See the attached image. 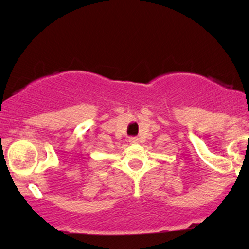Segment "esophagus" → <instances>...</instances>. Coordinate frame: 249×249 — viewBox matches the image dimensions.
I'll list each match as a JSON object with an SVG mask.
<instances>
[{"label": "esophagus", "instance_id": "34e87169", "mask_svg": "<svg viewBox=\"0 0 249 249\" xmlns=\"http://www.w3.org/2000/svg\"><path fill=\"white\" fill-rule=\"evenodd\" d=\"M127 142H130V144L134 145V144H137V142H138V138H137V137H130Z\"/></svg>", "mask_w": 249, "mask_h": 249}]
</instances>
